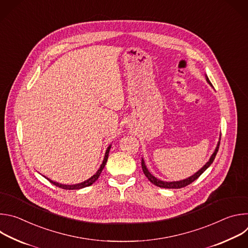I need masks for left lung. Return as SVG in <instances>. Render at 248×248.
Instances as JSON below:
<instances>
[{
  "instance_id": "obj_1",
  "label": "left lung",
  "mask_w": 248,
  "mask_h": 248,
  "mask_svg": "<svg viewBox=\"0 0 248 248\" xmlns=\"http://www.w3.org/2000/svg\"><path fill=\"white\" fill-rule=\"evenodd\" d=\"M205 78H206V81H207L211 86H213V85L211 84V82H210V80H209L207 75H205ZM220 140H221V138H219V141H218L217 146H216V148H215V151L213 152V154L211 155L209 161H208L198 171H196L194 174L190 175L189 178H187V179H185V180H182V181H176V182H164V181H161V180L155 178V176L148 170V169H147V167H146V165H145V162H144V160H143V158H142V160H141V166H142L143 172H144V174L146 175V178H147L153 185H155L156 186L163 187V188H182V187H185V186L190 185L191 183H193L195 180H197V179L199 178V176L211 166V164L213 163V161H214V159H215V157H216V155H217V152H218V150H219Z\"/></svg>"
}]
</instances>
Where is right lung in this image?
Returning <instances> with one entry per match:
<instances>
[{"label":"right lung","mask_w":248,"mask_h":248,"mask_svg":"<svg viewBox=\"0 0 248 248\" xmlns=\"http://www.w3.org/2000/svg\"><path fill=\"white\" fill-rule=\"evenodd\" d=\"M111 147H112V144L109 145V147L107 148V150H106V153H105L103 162H102V164H101L99 170L91 176V178H89L88 180H86V181H84V182H82V183H80V184H77V185H62V184L56 183V182H54V181H52V180L46 178V176H45V178H46L51 184H53V185L56 186H59V187L62 188V189H68V190L72 189V190H73V189H80V188H84V187H86V186H91L92 184H94V183L98 180L99 176H100V174H101V172H102V170H103V169H104L106 163H107V160H108V156H109V152H110Z\"/></svg>","instance_id":"obj_1"}]
</instances>
